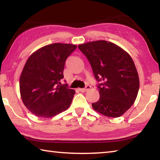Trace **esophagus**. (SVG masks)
<instances>
[{
	"label": "esophagus",
	"mask_w": 160,
	"mask_h": 160,
	"mask_svg": "<svg viewBox=\"0 0 160 160\" xmlns=\"http://www.w3.org/2000/svg\"><path fill=\"white\" fill-rule=\"evenodd\" d=\"M90 89H91V86L87 85V86L85 87V88H81V89H80L79 90H80V91L81 92H87V91H88V90Z\"/></svg>",
	"instance_id": "obj_1"
}]
</instances>
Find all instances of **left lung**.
I'll return each mask as SVG.
<instances>
[{
  "label": "left lung",
  "mask_w": 160,
  "mask_h": 160,
  "mask_svg": "<svg viewBox=\"0 0 160 160\" xmlns=\"http://www.w3.org/2000/svg\"><path fill=\"white\" fill-rule=\"evenodd\" d=\"M92 66L98 83L99 100L92 108L107 117L118 118L137 97L139 78L132 57L118 45L97 40L78 45Z\"/></svg>",
  "instance_id": "obj_1"
}]
</instances>
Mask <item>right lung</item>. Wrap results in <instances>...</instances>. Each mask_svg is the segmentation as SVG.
I'll return each mask as SVG.
<instances>
[{
	"mask_svg": "<svg viewBox=\"0 0 160 160\" xmlns=\"http://www.w3.org/2000/svg\"><path fill=\"white\" fill-rule=\"evenodd\" d=\"M77 46L54 43L28 57L19 80L20 94L28 110L40 118H52L71 106L75 91L62 85L66 60Z\"/></svg>",
	"mask_w": 160,
	"mask_h": 160,
	"instance_id": "obj_1",
	"label": "right lung"
}]
</instances>
